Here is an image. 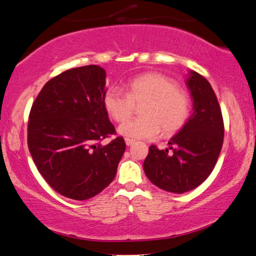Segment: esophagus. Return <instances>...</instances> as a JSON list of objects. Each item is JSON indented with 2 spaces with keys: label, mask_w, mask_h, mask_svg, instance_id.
Masks as SVG:
<instances>
[{
  "label": "esophagus",
  "mask_w": 256,
  "mask_h": 256,
  "mask_svg": "<svg viewBox=\"0 0 256 256\" xmlns=\"http://www.w3.org/2000/svg\"><path fill=\"white\" fill-rule=\"evenodd\" d=\"M125 143H126V146H132L133 143H136V140H133V138H125Z\"/></svg>",
  "instance_id": "1"
}]
</instances>
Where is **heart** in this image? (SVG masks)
Here are the masks:
<instances>
[{
	"label": "heart",
	"instance_id": "obj_1",
	"mask_svg": "<svg viewBox=\"0 0 256 256\" xmlns=\"http://www.w3.org/2000/svg\"><path fill=\"white\" fill-rule=\"evenodd\" d=\"M128 92L110 87L103 96L104 108L115 122H123L144 103L140 118L125 121L118 132L124 136L154 138L162 131L166 136L179 132L190 114L189 96L170 77L146 72L130 80Z\"/></svg>",
	"mask_w": 256,
	"mask_h": 256
}]
</instances>
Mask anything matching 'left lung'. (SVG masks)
<instances>
[{"instance_id": "8db88e82", "label": "left lung", "mask_w": 256, "mask_h": 256, "mask_svg": "<svg viewBox=\"0 0 256 256\" xmlns=\"http://www.w3.org/2000/svg\"><path fill=\"white\" fill-rule=\"evenodd\" d=\"M187 86L194 112L169 148H148L143 169L148 180L169 192L182 194L205 181L215 168L224 141V120L215 92L205 77L190 72Z\"/></svg>"}]
</instances>
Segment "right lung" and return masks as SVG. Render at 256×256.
I'll list each match as a JSON object with an SVG mask.
<instances>
[{
    "label": "right lung",
    "instance_id": "right-lung-1",
    "mask_svg": "<svg viewBox=\"0 0 256 256\" xmlns=\"http://www.w3.org/2000/svg\"><path fill=\"white\" fill-rule=\"evenodd\" d=\"M106 72L96 64L59 74L36 96L29 114L28 146L36 169L62 196L86 200L112 182L125 151L103 103Z\"/></svg>",
    "mask_w": 256,
    "mask_h": 256
}]
</instances>
